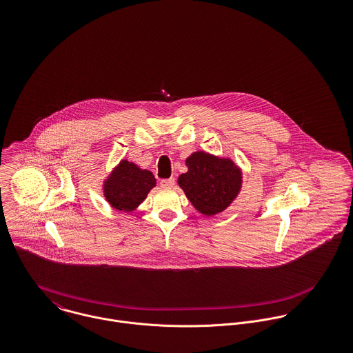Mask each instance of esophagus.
I'll list each match as a JSON object with an SVG mask.
<instances>
[{
	"label": "esophagus",
	"instance_id": "34e87169",
	"mask_svg": "<svg viewBox=\"0 0 353 353\" xmlns=\"http://www.w3.org/2000/svg\"><path fill=\"white\" fill-rule=\"evenodd\" d=\"M174 185H175V179H174V178L163 179V181L160 182V186H161L163 189H172V188H174Z\"/></svg>",
	"mask_w": 353,
	"mask_h": 353
}]
</instances>
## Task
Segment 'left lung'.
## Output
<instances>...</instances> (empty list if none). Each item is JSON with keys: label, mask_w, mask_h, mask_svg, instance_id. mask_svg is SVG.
I'll list each match as a JSON object with an SVG mask.
<instances>
[{"label": "left lung", "mask_w": 353, "mask_h": 353, "mask_svg": "<svg viewBox=\"0 0 353 353\" xmlns=\"http://www.w3.org/2000/svg\"><path fill=\"white\" fill-rule=\"evenodd\" d=\"M188 172L179 175L178 185L188 200L205 216L227 209L242 188V171L231 160L199 151L186 159Z\"/></svg>", "instance_id": "1"}]
</instances>
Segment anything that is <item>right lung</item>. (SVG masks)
Wrapping results in <instances>:
<instances>
[{"instance_id": "obj_1", "label": "right lung", "mask_w": 353, "mask_h": 353, "mask_svg": "<svg viewBox=\"0 0 353 353\" xmlns=\"http://www.w3.org/2000/svg\"><path fill=\"white\" fill-rule=\"evenodd\" d=\"M156 186L151 171L141 170L132 161L121 160L103 185V194L107 202L123 212H133L144 201Z\"/></svg>"}]
</instances>
